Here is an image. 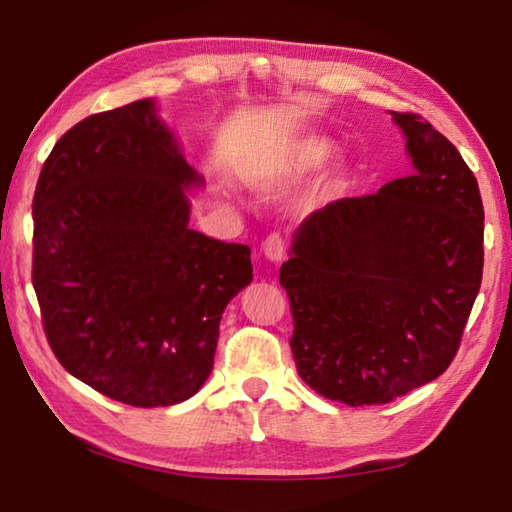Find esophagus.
<instances>
[{"label": "esophagus", "mask_w": 512, "mask_h": 512, "mask_svg": "<svg viewBox=\"0 0 512 512\" xmlns=\"http://www.w3.org/2000/svg\"><path fill=\"white\" fill-rule=\"evenodd\" d=\"M262 250H264V257L268 259V262H282L284 259V253H287V241L282 239V235H277V232H273V235H268L264 239L262 244Z\"/></svg>", "instance_id": "esophagus-1"}]
</instances>
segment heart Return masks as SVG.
Wrapping results in <instances>:
<instances>
[{
    "label": "heart",
    "mask_w": 512,
    "mask_h": 512,
    "mask_svg": "<svg viewBox=\"0 0 512 512\" xmlns=\"http://www.w3.org/2000/svg\"><path fill=\"white\" fill-rule=\"evenodd\" d=\"M329 158H332V144L325 137H302L291 146L287 160H284V171L291 173V176H305V173L323 167Z\"/></svg>",
    "instance_id": "heart-1"
}]
</instances>
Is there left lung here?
<instances>
[{"instance_id": "left-lung-1", "label": "left lung", "mask_w": 512, "mask_h": 512, "mask_svg": "<svg viewBox=\"0 0 512 512\" xmlns=\"http://www.w3.org/2000/svg\"><path fill=\"white\" fill-rule=\"evenodd\" d=\"M393 121L411 176L309 214L280 268L298 375L350 406L388 404L443 375L483 275L474 173L420 115Z\"/></svg>"}]
</instances>
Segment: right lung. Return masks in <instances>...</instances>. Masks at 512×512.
Segmentation results:
<instances>
[{"label": "right lung", "mask_w": 512, "mask_h": 512, "mask_svg": "<svg viewBox=\"0 0 512 512\" xmlns=\"http://www.w3.org/2000/svg\"><path fill=\"white\" fill-rule=\"evenodd\" d=\"M203 178L153 99L60 137L33 196V289L69 375L110 400L171 406L201 391L223 309L253 282L250 248L189 228Z\"/></svg>", "instance_id": "right-lung-1"}]
</instances>
